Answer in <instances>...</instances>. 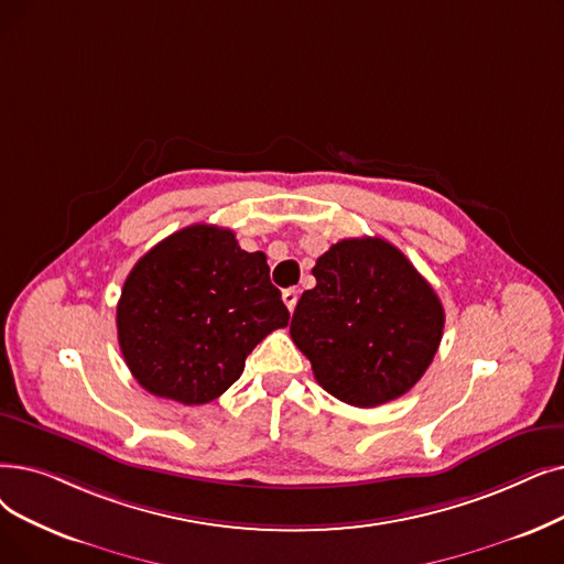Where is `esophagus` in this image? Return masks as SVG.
<instances>
[{"label":"esophagus","instance_id":"esophagus-1","mask_svg":"<svg viewBox=\"0 0 564 564\" xmlns=\"http://www.w3.org/2000/svg\"><path fill=\"white\" fill-rule=\"evenodd\" d=\"M297 300H300V292H297L295 288H288V290H283V302H285L288 311H295Z\"/></svg>","mask_w":564,"mask_h":564}]
</instances>
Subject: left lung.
I'll list each match as a JSON object with an SVG mask.
<instances>
[{
	"instance_id": "8db88e82",
	"label": "left lung",
	"mask_w": 564,
	"mask_h": 564,
	"mask_svg": "<svg viewBox=\"0 0 564 564\" xmlns=\"http://www.w3.org/2000/svg\"><path fill=\"white\" fill-rule=\"evenodd\" d=\"M313 276L290 336L317 384L355 408L389 403L417 384L443 338L445 311L412 262L380 237L340 239L317 258Z\"/></svg>"
}]
</instances>
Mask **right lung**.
Returning <instances> with one entry per match:
<instances>
[{
    "instance_id": "obj_1",
    "label": "right lung",
    "mask_w": 564,
    "mask_h": 564,
    "mask_svg": "<svg viewBox=\"0 0 564 564\" xmlns=\"http://www.w3.org/2000/svg\"><path fill=\"white\" fill-rule=\"evenodd\" d=\"M290 313L267 256L228 228L195 224L147 251L121 288L117 338L133 378L184 405L218 399L258 343Z\"/></svg>"
}]
</instances>
